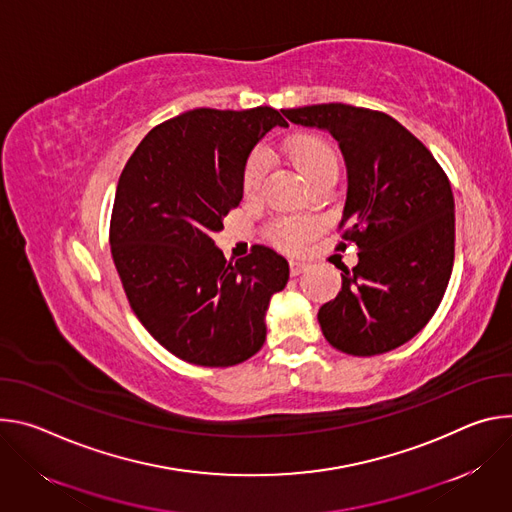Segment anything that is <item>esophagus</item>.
I'll return each mask as SVG.
<instances>
[{
    "mask_svg": "<svg viewBox=\"0 0 512 512\" xmlns=\"http://www.w3.org/2000/svg\"><path fill=\"white\" fill-rule=\"evenodd\" d=\"M289 266H291V274L297 276V274H301V272H305L309 268V262L301 260V258H291Z\"/></svg>",
    "mask_w": 512,
    "mask_h": 512,
    "instance_id": "obj_1",
    "label": "esophagus"
}]
</instances>
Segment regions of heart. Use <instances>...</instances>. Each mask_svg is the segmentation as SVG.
<instances>
[{
    "mask_svg": "<svg viewBox=\"0 0 512 512\" xmlns=\"http://www.w3.org/2000/svg\"><path fill=\"white\" fill-rule=\"evenodd\" d=\"M289 156L301 177L305 179L307 185H313L321 179L327 177H337L339 170V160L331 144L319 138L311 136H301L295 138L289 144ZM264 177V158L262 154H252L242 170V191L246 197H254L262 185ZM270 240L280 246V248H299L311 234H313V225L303 219H278L270 225Z\"/></svg>",
    "mask_w": 512,
    "mask_h": 512,
    "instance_id": "1",
    "label": "heart"
}]
</instances>
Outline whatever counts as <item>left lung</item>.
<instances>
[{
	"mask_svg": "<svg viewBox=\"0 0 512 512\" xmlns=\"http://www.w3.org/2000/svg\"><path fill=\"white\" fill-rule=\"evenodd\" d=\"M282 113L329 132L348 166L337 250L356 244L360 260L342 268V291L317 313L325 339L352 356L403 346L433 317L451 276L456 213L447 175L382 111L321 103Z\"/></svg>",
	"mask_w": 512,
	"mask_h": 512,
	"instance_id": "obj_1",
	"label": "left lung"
}]
</instances>
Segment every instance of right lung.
<instances>
[{
	"mask_svg": "<svg viewBox=\"0 0 512 512\" xmlns=\"http://www.w3.org/2000/svg\"><path fill=\"white\" fill-rule=\"evenodd\" d=\"M274 126L260 105L199 107L150 130L126 162L113 201L109 244L132 311L177 358L236 366L266 339L270 297L287 287L289 262L266 246L225 260L211 234L242 201V170Z\"/></svg>",
	"mask_w": 512,
	"mask_h": 512,
	"instance_id": "add662e5",
	"label": "right lung"
}]
</instances>
